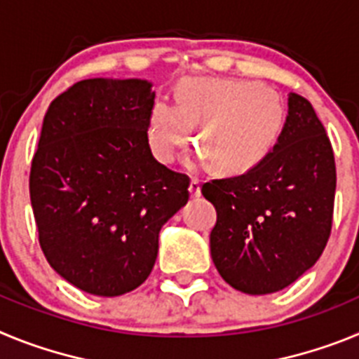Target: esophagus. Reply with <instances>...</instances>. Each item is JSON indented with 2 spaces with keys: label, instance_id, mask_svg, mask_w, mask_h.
<instances>
[{
  "label": "esophagus",
  "instance_id": "esophagus-1",
  "mask_svg": "<svg viewBox=\"0 0 359 359\" xmlns=\"http://www.w3.org/2000/svg\"><path fill=\"white\" fill-rule=\"evenodd\" d=\"M189 192L192 198H199V196H201V183H199V180H192V182H190Z\"/></svg>",
  "mask_w": 359,
  "mask_h": 359
}]
</instances>
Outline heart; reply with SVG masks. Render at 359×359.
<instances>
[{"label": "heart", "mask_w": 359, "mask_h": 359, "mask_svg": "<svg viewBox=\"0 0 359 359\" xmlns=\"http://www.w3.org/2000/svg\"><path fill=\"white\" fill-rule=\"evenodd\" d=\"M198 126L196 160L241 174L273 151L286 123L282 98L266 86L230 79H189L176 102L156 100L149 113V144L161 163H172Z\"/></svg>", "instance_id": "b5f03b06"}]
</instances>
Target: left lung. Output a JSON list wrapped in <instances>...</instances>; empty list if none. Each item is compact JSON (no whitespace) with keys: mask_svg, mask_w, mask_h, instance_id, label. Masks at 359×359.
<instances>
[{"mask_svg":"<svg viewBox=\"0 0 359 359\" xmlns=\"http://www.w3.org/2000/svg\"><path fill=\"white\" fill-rule=\"evenodd\" d=\"M336 165L307 98L290 93L277 145L244 174L201 189L217 212L210 231L219 275L248 294L280 291L322 255L332 226Z\"/></svg>","mask_w":359,"mask_h":359,"instance_id":"8db88e82","label":"left lung"}]
</instances>
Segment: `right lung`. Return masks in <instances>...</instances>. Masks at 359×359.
Here are the masks:
<instances>
[{"instance_id": "obj_1", "label": "right lung", "mask_w": 359, "mask_h": 359, "mask_svg": "<svg viewBox=\"0 0 359 359\" xmlns=\"http://www.w3.org/2000/svg\"><path fill=\"white\" fill-rule=\"evenodd\" d=\"M152 84L88 79L50 104L30 169L39 244L57 273L97 297L144 284L160 230L189 201L190 180L152 156Z\"/></svg>"}]
</instances>
